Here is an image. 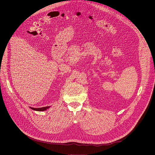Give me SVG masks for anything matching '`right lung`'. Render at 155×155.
I'll use <instances>...</instances> for the list:
<instances>
[{"label":"right lung","instance_id":"add662e5","mask_svg":"<svg viewBox=\"0 0 155 155\" xmlns=\"http://www.w3.org/2000/svg\"><path fill=\"white\" fill-rule=\"evenodd\" d=\"M47 108H48V107H43L41 108V110L43 111V110H46Z\"/></svg>","mask_w":155,"mask_h":155}]
</instances>
